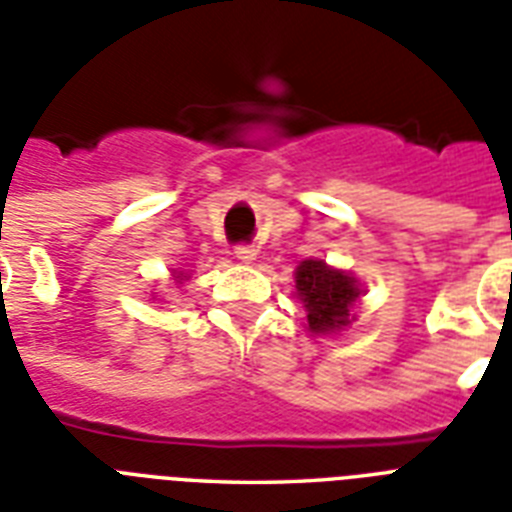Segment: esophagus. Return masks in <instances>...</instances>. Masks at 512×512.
Wrapping results in <instances>:
<instances>
[{
  "instance_id": "1",
  "label": "esophagus",
  "mask_w": 512,
  "mask_h": 512,
  "mask_svg": "<svg viewBox=\"0 0 512 512\" xmlns=\"http://www.w3.org/2000/svg\"><path fill=\"white\" fill-rule=\"evenodd\" d=\"M233 255L239 257L241 263H252L257 257V249L252 244H239V247H233Z\"/></svg>"
}]
</instances>
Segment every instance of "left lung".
<instances>
[{
	"label": "left lung",
	"mask_w": 512,
	"mask_h": 512,
	"mask_svg": "<svg viewBox=\"0 0 512 512\" xmlns=\"http://www.w3.org/2000/svg\"><path fill=\"white\" fill-rule=\"evenodd\" d=\"M297 295L308 311L311 332H335L345 327L350 303L358 297L356 281L321 260H305L295 273Z\"/></svg>",
	"instance_id": "8db88e82"
}]
</instances>
